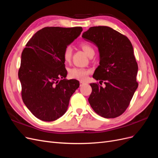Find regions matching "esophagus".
Listing matches in <instances>:
<instances>
[{"mask_svg":"<svg viewBox=\"0 0 158 158\" xmlns=\"http://www.w3.org/2000/svg\"><path fill=\"white\" fill-rule=\"evenodd\" d=\"M84 84H86V83L83 82V81H80V86H82V85H83Z\"/></svg>","mask_w":158,"mask_h":158,"instance_id":"34e87169","label":"esophagus"}]
</instances>
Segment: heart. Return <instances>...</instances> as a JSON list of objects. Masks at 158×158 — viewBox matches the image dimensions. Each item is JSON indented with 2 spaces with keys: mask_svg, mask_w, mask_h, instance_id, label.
Masks as SVG:
<instances>
[{
  "mask_svg": "<svg viewBox=\"0 0 158 158\" xmlns=\"http://www.w3.org/2000/svg\"><path fill=\"white\" fill-rule=\"evenodd\" d=\"M82 49L86 53V55L89 57L92 55H94L95 51L93 47L86 42H83L80 45ZM73 55V48L70 46L66 47L64 52H63V58L65 62L69 63ZM91 70L87 69L84 68H77L74 67L69 70V75L71 78L79 80H85L88 78V76L90 74Z\"/></svg>",
  "mask_w": 158,
  "mask_h": 158,
  "instance_id": "b5f03b06",
  "label": "heart"
}]
</instances>
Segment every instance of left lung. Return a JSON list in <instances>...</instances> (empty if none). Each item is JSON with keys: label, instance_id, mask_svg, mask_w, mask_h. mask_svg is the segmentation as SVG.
Listing matches in <instances>:
<instances>
[{"label": "left lung", "instance_id": "obj_1", "mask_svg": "<svg viewBox=\"0 0 158 158\" xmlns=\"http://www.w3.org/2000/svg\"><path fill=\"white\" fill-rule=\"evenodd\" d=\"M84 40L98 48L99 65L93 78L103 82L105 88L96 83L88 102L94 111L104 118L120 116L128 107L138 88V64L130 40L107 26L91 27L83 33Z\"/></svg>", "mask_w": 158, "mask_h": 158}]
</instances>
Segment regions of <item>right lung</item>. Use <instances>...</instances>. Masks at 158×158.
I'll return each instance as SVG.
<instances>
[{
  "label": "right lung",
  "mask_w": 158,
  "mask_h": 158,
  "mask_svg": "<svg viewBox=\"0 0 158 158\" xmlns=\"http://www.w3.org/2000/svg\"><path fill=\"white\" fill-rule=\"evenodd\" d=\"M82 31V27H44L32 36L22 52L18 71L22 99L41 121H53L63 116L79 88V81L65 78L63 52Z\"/></svg>",
  "instance_id": "obj_1"
}]
</instances>
